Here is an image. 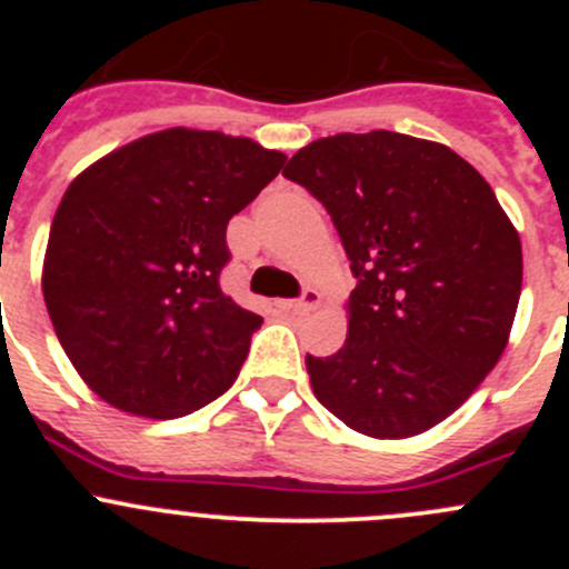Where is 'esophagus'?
I'll use <instances>...</instances> for the list:
<instances>
[{
  "mask_svg": "<svg viewBox=\"0 0 569 569\" xmlns=\"http://www.w3.org/2000/svg\"><path fill=\"white\" fill-rule=\"evenodd\" d=\"M319 302H321L319 291L306 289L302 291V297H297V300H280L278 308L283 313H308L313 311V308H319Z\"/></svg>",
  "mask_w": 569,
  "mask_h": 569,
  "instance_id": "esophagus-1",
  "label": "esophagus"
}]
</instances>
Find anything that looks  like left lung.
I'll return each instance as SVG.
<instances>
[{
	"label": "left lung",
	"instance_id": "1",
	"mask_svg": "<svg viewBox=\"0 0 569 569\" xmlns=\"http://www.w3.org/2000/svg\"><path fill=\"white\" fill-rule=\"evenodd\" d=\"M283 176L325 206L358 278L343 347L306 355L313 393L369 438L427 432L507 347L523 283L518 231L479 170L410 134L325 137Z\"/></svg>",
	"mask_w": 569,
	"mask_h": 569
}]
</instances>
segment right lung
I'll return each mask as SVG.
<instances>
[{
	"label": "right lung",
	"mask_w": 569,
	"mask_h": 569,
	"mask_svg": "<svg viewBox=\"0 0 569 569\" xmlns=\"http://www.w3.org/2000/svg\"><path fill=\"white\" fill-rule=\"evenodd\" d=\"M283 162L248 137L168 129L73 178L46 244L43 300L101 399L181 418L233 386L263 319L222 295L226 228Z\"/></svg>",
	"instance_id": "right-lung-1"
}]
</instances>
